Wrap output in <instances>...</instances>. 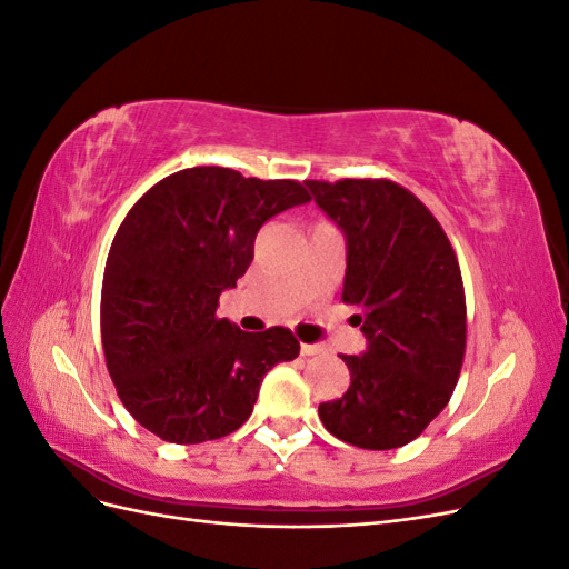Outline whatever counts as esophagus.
Listing matches in <instances>:
<instances>
[{
	"label": "esophagus",
	"instance_id": "1",
	"mask_svg": "<svg viewBox=\"0 0 569 569\" xmlns=\"http://www.w3.org/2000/svg\"><path fill=\"white\" fill-rule=\"evenodd\" d=\"M322 349L318 347V343H301V356H316L320 353Z\"/></svg>",
	"mask_w": 569,
	"mask_h": 569
}]
</instances>
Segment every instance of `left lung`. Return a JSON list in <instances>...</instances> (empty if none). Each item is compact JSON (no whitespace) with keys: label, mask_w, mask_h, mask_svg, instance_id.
I'll return each mask as SVG.
<instances>
[{"label":"left lung","mask_w":569,"mask_h":569,"mask_svg":"<svg viewBox=\"0 0 569 569\" xmlns=\"http://www.w3.org/2000/svg\"><path fill=\"white\" fill-rule=\"evenodd\" d=\"M347 234L341 301L368 339L341 356L351 385L318 406L325 429L358 449L389 451L418 439L449 403L468 339L458 256L427 206L391 180H306Z\"/></svg>","instance_id":"obj_1"}]
</instances>
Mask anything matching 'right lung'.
<instances>
[{"instance_id":"1","label":"right lung","mask_w":569,"mask_h":569,"mask_svg":"<svg viewBox=\"0 0 569 569\" xmlns=\"http://www.w3.org/2000/svg\"><path fill=\"white\" fill-rule=\"evenodd\" d=\"M306 201L297 180L197 166L147 189L120 222L101 282V347L118 399L151 435H232L266 372L299 356L287 327L242 332L216 308L247 272L263 222Z\"/></svg>"}]
</instances>
